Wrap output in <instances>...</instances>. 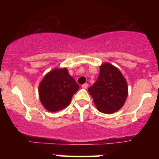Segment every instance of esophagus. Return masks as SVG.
I'll list each match as a JSON object with an SVG mask.
<instances>
[{"label": "esophagus", "mask_w": 159, "mask_h": 159, "mask_svg": "<svg viewBox=\"0 0 159 159\" xmlns=\"http://www.w3.org/2000/svg\"><path fill=\"white\" fill-rule=\"evenodd\" d=\"M81 87L83 89H87V87H88V84H84L81 85Z\"/></svg>", "instance_id": "obj_1"}]
</instances>
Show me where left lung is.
<instances>
[{
  "label": "left lung",
  "instance_id": "left-lung-1",
  "mask_svg": "<svg viewBox=\"0 0 159 159\" xmlns=\"http://www.w3.org/2000/svg\"><path fill=\"white\" fill-rule=\"evenodd\" d=\"M88 91L100 112L112 114L123 106L128 96V86L119 69L105 63L100 66L98 79Z\"/></svg>",
  "mask_w": 159,
  "mask_h": 159
}]
</instances>
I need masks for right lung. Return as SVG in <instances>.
<instances>
[{
  "label": "right lung",
  "mask_w": 159,
  "mask_h": 159,
  "mask_svg": "<svg viewBox=\"0 0 159 159\" xmlns=\"http://www.w3.org/2000/svg\"><path fill=\"white\" fill-rule=\"evenodd\" d=\"M78 88L79 85L66 69H55L45 75L40 82V101L46 110L55 112L68 106Z\"/></svg>",
  "instance_id": "add662e5"
}]
</instances>
